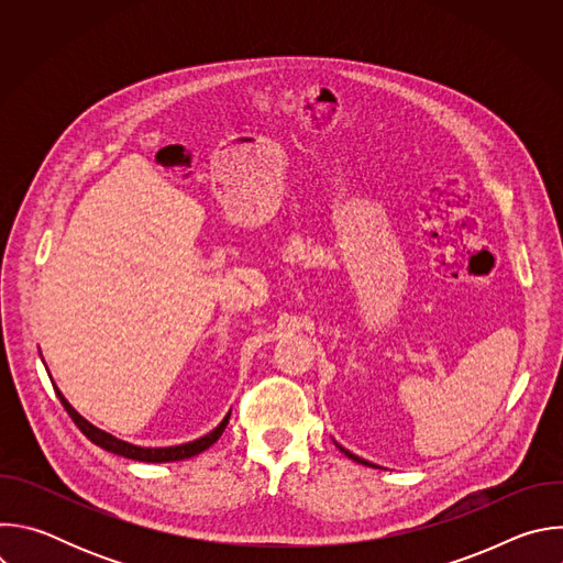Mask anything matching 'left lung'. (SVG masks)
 Masks as SVG:
<instances>
[{
  "label": "left lung",
  "mask_w": 563,
  "mask_h": 563,
  "mask_svg": "<svg viewBox=\"0 0 563 563\" xmlns=\"http://www.w3.org/2000/svg\"><path fill=\"white\" fill-rule=\"evenodd\" d=\"M339 448H341V445H339ZM341 452H345V456H350V459H352V461H356V463H363V465H369V463H367V461H365V459H358V456H356V454H352V452H350V450H345V448H341Z\"/></svg>",
  "instance_id": "obj_1"
}]
</instances>
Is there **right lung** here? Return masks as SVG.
I'll return each instance as SVG.
<instances>
[{"label":"right lung","mask_w":563,"mask_h":563,"mask_svg":"<svg viewBox=\"0 0 563 563\" xmlns=\"http://www.w3.org/2000/svg\"><path fill=\"white\" fill-rule=\"evenodd\" d=\"M55 391H57V396H59V400H62L64 410H66L68 417L73 419V423H75L79 430H82V434H85L89 441H93V443L100 445L102 450H109V452H113V454H120V456H126V459H133V461H144V463L183 461V459H191V456L205 452L209 445H213V443L222 437V432H224V428H227V423H229V415H231V412H229L216 430H211L209 434H205V437H200V439H196V441H189V443H183V445H172V448H140V445L120 441V439H115L113 434H109V432L96 428L93 423H89L85 417H79V415L70 408V404L62 396V391H59L57 387H55Z\"/></svg>","instance_id":"right-lung-1"}]
</instances>
